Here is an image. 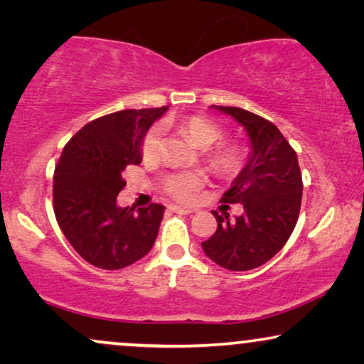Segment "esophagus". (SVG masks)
<instances>
[{"label":"esophagus","instance_id":"obj_1","mask_svg":"<svg viewBox=\"0 0 364 364\" xmlns=\"http://www.w3.org/2000/svg\"><path fill=\"white\" fill-rule=\"evenodd\" d=\"M168 208H171L172 212L181 213V215H188V213L196 212V208H187V207H181V205H171Z\"/></svg>","mask_w":364,"mask_h":364}]
</instances>
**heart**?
<instances>
[{
  "label": "heart",
  "mask_w": 364,
  "mask_h": 364,
  "mask_svg": "<svg viewBox=\"0 0 364 364\" xmlns=\"http://www.w3.org/2000/svg\"><path fill=\"white\" fill-rule=\"evenodd\" d=\"M178 129L191 139L193 146L198 149H210L223 137V131L215 122L208 121L205 117L192 116L178 122ZM142 156L144 159H154L161 154L162 149V127L154 126L147 131L142 141ZM242 149L233 144H223L218 146L210 154V164L217 172L223 176H232L242 166ZM203 177L197 172H182L168 176L164 182L166 192L178 200L188 202L196 197V192L202 187Z\"/></svg>",
  "instance_id": "1"
}]
</instances>
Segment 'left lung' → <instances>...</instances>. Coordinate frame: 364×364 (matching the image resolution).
Wrapping results in <instances>:
<instances>
[{"mask_svg": "<svg viewBox=\"0 0 364 364\" xmlns=\"http://www.w3.org/2000/svg\"><path fill=\"white\" fill-rule=\"evenodd\" d=\"M245 129L250 152L247 164L223 193V203H242L230 220L218 215L217 232L202 242L205 255L227 270L245 272L277 255L296 225L303 182L296 152L275 124L240 107L210 106Z\"/></svg>", "mask_w": 364, "mask_h": 364, "instance_id": "8db88e82", "label": "left lung"}]
</instances>
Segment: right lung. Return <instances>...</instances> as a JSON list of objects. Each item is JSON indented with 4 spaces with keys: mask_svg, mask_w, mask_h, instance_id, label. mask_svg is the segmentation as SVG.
<instances>
[{
    "mask_svg": "<svg viewBox=\"0 0 364 364\" xmlns=\"http://www.w3.org/2000/svg\"><path fill=\"white\" fill-rule=\"evenodd\" d=\"M168 106L127 109L86 124L66 144L54 171L56 220L74 250L91 265L119 270L146 257L166 207L117 205L124 168L142 162V141Z\"/></svg>",
    "mask_w": 364,
    "mask_h": 364,
    "instance_id": "right-lung-1",
    "label": "right lung"
}]
</instances>
